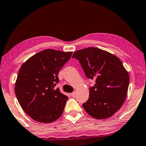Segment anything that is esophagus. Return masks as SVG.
<instances>
[{
	"mask_svg": "<svg viewBox=\"0 0 146 146\" xmlns=\"http://www.w3.org/2000/svg\"><path fill=\"white\" fill-rule=\"evenodd\" d=\"M71 96H72V97H74L75 96H76V92H74L72 93V94H71Z\"/></svg>",
	"mask_w": 146,
	"mask_h": 146,
	"instance_id": "1",
	"label": "esophagus"
}]
</instances>
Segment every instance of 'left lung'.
<instances>
[{"label":"left lung","mask_w":146,"mask_h":146,"mask_svg":"<svg viewBox=\"0 0 146 146\" xmlns=\"http://www.w3.org/2000/svg\"><path fill=\"white\" fill-rule=\"evenodd\" d=\"M88 78L95 80L89 98L82 106L96 119L111 117L120 109L126 98L129 77L118 58L98 48L89 47L74 53Z\"/></svg>","instance_id":"1"}]
</instances>
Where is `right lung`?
Segmentation results:
<instances>
[{
	"mask_svg": "<svg viewBox=\"0 0 146 146\" xmlns=\"http://www.w3.org/2000/svg\"><path fill=\"white\" fill-rule=\"evenodd\" d=\"M72 54V52L46 49L21 66L15 94L22 108L34 120L50 123L62 114L68 98L54 87L59 82V71Z\"/></svg>",
	"mask_w": 146,
	"mask_h": 146,
	"instance_id": "right-lung-1",
	"label": "right lung"
}]
</instances>
